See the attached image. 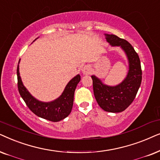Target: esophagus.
Masks as SVG:
<instances>
[{"instance_id": "esophagus-1", "label": "esophagus", "mask_w": 160, "mask_h": 160, "mask_svg": "<svg viewBox=\"0 0 160 160\" xmlns=\"http://www.w3.org/2000/svg\"><path fill=\"white\" fill-rule=\"evenodd\" d=\"M82 73H83L84 74H89V73H90V72H91V67H89L88 65L85 66V67L82 68Z\"/></svg>"}]
</instances>
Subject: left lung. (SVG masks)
<instances>
[{"instance_id":"left-lung-1","label":"left lung","mask_w":160,"mask_h":160,"mask_svg":"<svg viewBox=\"0 0 160 160\" xmlns=\"http://www.w3.org/2000/svg\"><path fill=\"white\" fill-rule=\"evenodd\" d=\"M108 42L112 46H120L128 57L129 70L125 80L116 86H108L101 80L91 76L95 99L102 109L107 112H119L132 103L142 81L140 61L135 49L127 40L113 34H105Z\"/></svg>"}]
</instances>
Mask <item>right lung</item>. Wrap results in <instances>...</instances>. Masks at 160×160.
<instances>
[{
  "label": "right lung",
  "mask_w": 160,
  "mask_h": 160,
  "mask_svg": "<svg viewBox=\"0 0 160 160\" xmlns=\"http://www.w3.org/2000/svg\"><path fill=\"white\" fill-rule=\"evenodd\" d=\"M17 74H18L19 93L24 100L28 108L34 114L42 118L53 121V122L63 120V118L69 116L73 106L74 91H75L77 85L80 80V76L79 74L70 80L61 97L51 102L38 101L30 94V93L23 86L22 80H21L20 72H19V64L17 69Z\"/></svg>",
  "instance_id": "obj_1"
}]
</instances>
